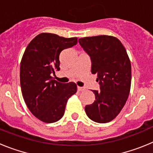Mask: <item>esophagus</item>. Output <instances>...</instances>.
I'll use <instances>...</instances> for the list:
<instances>
[{
    "instance_id": "esophagus-1",
    "label": "esophagus",
    "mask_w": 153,
    "mask_h": 153,
    "mask_svg": "<svg viewBox=\"0 0 153 153\" xmlns=\"http://www.w3.org/2000/svg\"><path fill=\"white\" fill-rule=\"evenodd\" d=\"M77 90L78 91H83V90H85L83 87H80V86H77Z\"/></svg>"
}]
</instances>
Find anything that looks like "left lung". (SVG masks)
<instances>
[{"label":"left lung","instance_id":"obj_1","mask_svg":"<svg viewBox=\"0 0 153 153\" xmlns=\"http://www.w3.org/2000/svg\"><path fill=\"white\" fill-rule=\"evenodd\" d=\"M91 60V73L97 75L100 90H93L95 101L85 106L87 117L99 123L117 117L126 102L131 86V63L125 47L112 36L79 39Z\"/></svg>","mask_w":153,"mask_h":153}]
</instances>
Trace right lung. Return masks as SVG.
I'll return each instance as SVG.
<instances>
[{
  "label": "right lung",
  "mask_w": 153,
  "mask_h": 153,
  "mask_svg": "<svg viewBox=\"0 0 153 153\" xmlns=\"http://www.w3.org/2000/svg\"><path fill=\"white\" fill-rule=\"evenodd\" d=\"M76 44V37L42 33L24 51L20 68L21 92L30 111L42 122L60 120L68 99L76 92V83H60L51 76L55 70H60V53Z\"/></svg>",
  "instance_id": "obj_1"
}]
</instances>
